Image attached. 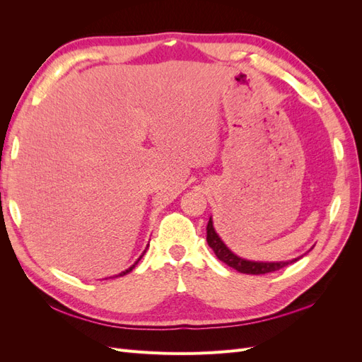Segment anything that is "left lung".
<instances>
[{
    "mask_svg": "<svg viewBox=\"0 0 362 362\" xmlns=\"http://www.w3.org/2000/svg\"><path fill=\"white\" fill-rule=\"evenodd\" d=\"M206 243L214 250V254L218 259L223 261L225 264L235 269L240 273H246V275H266V273L278 272L282 267L293 264V262L299 259V258H294L291 261H281V262H255V261H247L243 258H238L225 246L222 240L218 238V235L216 234L214 228H213L211 218L208 221V225H206Z\"/></svg>",
    "mask_w": 362,
    "mask_h": 362,
    "instance_id": "8db88e82",
    "label": "left lung"
}]
</instances>
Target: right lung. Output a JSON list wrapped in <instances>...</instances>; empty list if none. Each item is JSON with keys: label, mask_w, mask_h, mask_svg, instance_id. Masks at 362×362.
<instances>
[{"label": "right lung", "mask_w": 362, "mask_h": 362, "mask_svg": "<svg viewBox=\"0 0 362 362\" xmlns=\"http://www.w3.org/2000/svg\"><path fill=\"white\" fill-rule=\"evenodd\" d=\"M140 258H141V257H140ZM140 258H139V259H140ZM139 259L136 261V264H137V262H139ZM136 264H134V266H136ZM134 266H131L129 269H127V270H125V272H122V273H119V275H116V276H113V278H117V276H124V275H127V273H129L131 270H133V269H134Z\"/></svg>", "instance_id": "obj_1"}]
</instances>
